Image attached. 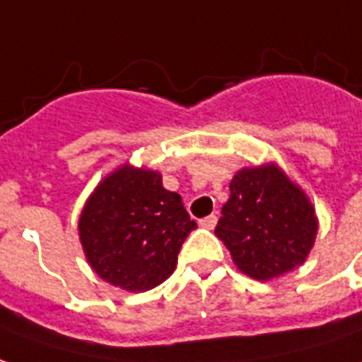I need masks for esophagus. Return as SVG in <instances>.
<instances>
[{
    "instance_id": "obj_1",
    "label": "esophagus",
    "mask_w": 362,
    "mask_h": 362,
    "mask_svg": "<svg viewBox=\"0 0 362 362\" xmlns=\"http://www.w3.org/2000/svg\"><path fill=\"white\" fill-rule=\"evenodd\" d=\"M216 223H218V216H216V214H210V216H206V218H202L200 220V226L202 228H206V230H214Z\"/></svg>"
}]
</instances>
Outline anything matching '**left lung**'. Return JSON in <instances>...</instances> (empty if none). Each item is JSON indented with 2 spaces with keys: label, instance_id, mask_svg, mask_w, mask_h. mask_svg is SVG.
<instances>
[{
  "label": "left lung",
  "instance_id": "8db88e82",
  "mask_svg": "<svg viewBox=\"0 0 362 362\" xmlns=\"http://www.w3.org/2000/svg\"><path fill=\"white\" fill-rule=\"evenodd\" d=\"M216 235L240 272L267 281L307 259L317 235L315 208L275 164L242 168L230 182Z\"/></svg>",
  "mask_w": 362,
  "mask_h": 362
}]
</instances>
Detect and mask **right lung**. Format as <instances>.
<instances>
[{"instance_id":"1","label":"right lung","mask_w":362,"mask_h":362,"mask_svg":"<svg viewBox=\"0 0 362 362\" xmlns=\"http://www.w3.org/2000/svg\"><path fill=\"white\" fill-rule=\"evenodd\" d=\"M196 228L182 198L158 172L120 166L98 184L78 218V235L95 274L127 291H148L176 269Z\"/></svg>"}]
</instances>
